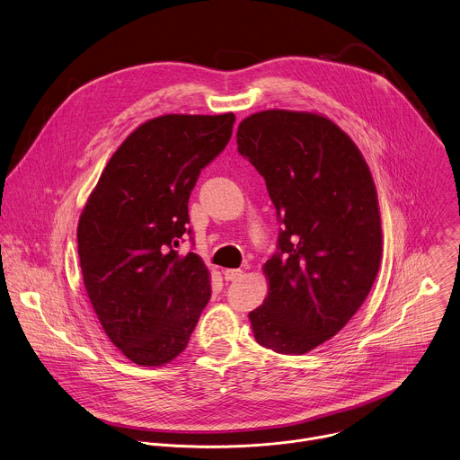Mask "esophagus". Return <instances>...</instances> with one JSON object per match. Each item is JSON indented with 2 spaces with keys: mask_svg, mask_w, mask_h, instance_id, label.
Returning <instances> with one entry per match:
<instances>
[{
  "mask_svg": "<svg viewBox=\"0 0 460 460\" xmlns=\"http://www.w3.org/2000/svg\"><path fill=\"white\" fill-rule=\"evenodd\" d=\"M242 274H243V270H242V269H226V270H224V278H226V281H234V279L242 278Z\"/></svg>",
  "mask_w": 460,
  "mask_h": 460,
  "instance_id": "1",
  "label": "esophagus"
}]
</instances>
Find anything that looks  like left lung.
<instances>
[{
	"label": "left lung",
	"instance_id": "obj_1",
	"mask_svg": "<svg viewBox=\"0 0 460 460\" xmlns=\"http://www.w3.org/2000/svg\"><path fill=\"white\" fill-rule=\"evenodd\" d=\"M236 142L281 226L265 263L269 296L249 313L252 332L278 354H305L350 322L376 281V186L350 137L316 113L258 111L240 122Z\"/></svg>",
	"mask_w": 460,
	"mask_h": 460
}]
</instances>
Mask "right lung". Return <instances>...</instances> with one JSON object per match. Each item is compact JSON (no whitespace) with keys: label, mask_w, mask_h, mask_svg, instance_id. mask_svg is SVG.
Returning <instances> with one entry per match:
<instances>
[{"label":"right lung","mask_w":460,"mask_h":460,"mask_svg":"<svg viewBox=\"0 0 460 460\" xmlns=\"http://www.w3.org/2000/svg\"><path fill=\"white\" fill-rule=\"evenodd\" d=\"M234 115H163L113 153L79 218L92 307L133 363L161 367L186 347L211 297L209 272L175 247L191 234L188 202L233 133Z\"/></svg>","instance_id":"obj_1"}]
</instances>
